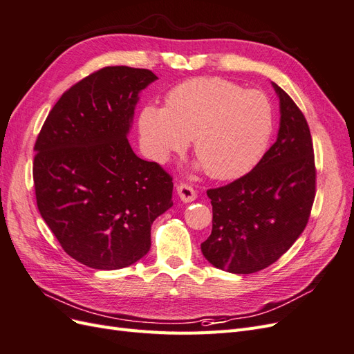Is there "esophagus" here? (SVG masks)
I'll return each instance as SVG.
<instances>
[{
    "label": "esophagus",
    "mask_w": 354,
    "mask_h": 354,
    "mask_svg": "<svg viewBox=\"0 0 354 354\" xmlns=\"http://www.w3.org/2000/svg\"><path fill=\"white\" fill-rule=\"evenodd\" d=\"M177 195L183 202H192V201H195L196 196H198L196 190L189 185H185V183L177 185Z\"/></svg>",
    "instance_id": "obj_1"
}]
</instances>
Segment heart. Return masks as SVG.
<instances>
[{"label":"heart","instance_id":"1","mask_svg":"<svg viewBox=\"0 0 354 354\" xmlns=\"http://www.w3.org/2000/svg\"><path fill=\"white\" fill-rule=\"evenodd\" d=\"M138 131L159 162L185 152L194 138L198 167L212 178L234 180L263 158L273 133V111L260 91H245L217 77L194 78L168 91L165 108L146 104Z\"/></svg>","mask_w":354,"mask_h":354}]
</instances>
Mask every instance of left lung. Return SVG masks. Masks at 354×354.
<instances>
[{"mask_svg":"<svg viewBox=\"0 0 354 354\" xmlns=\"http://www.w3.org/2000/svg\"><path fill=\"white\" fill-rule=\"evenodd\" d=\"M277 138L248 174L207 190L212 230L201 243L217 269L250 274L269 267L306 229L316 194L313 142L303 112L274 82Z\"/></svg>","mask_w":354,"mask_h":354,"instance_id":"1","label":"left lung"}]
</instances>
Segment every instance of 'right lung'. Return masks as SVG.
I'll return each mask as SVG.
<instances>
[{
  "instance_id": "1",
  "label": "right lung",
  "mask_w": 354,
  "mask_h": 354,
  "mask_svg": "<svg viewBox=\"0 0 354 354\" xmlns=\"http://www.w3.org/2000/svg\"><path fill=\"white\" fill-rule=\"evenodd\" d=\"M158 77L108 66L62 94L34 151L41 217L72 259L116 270L151 250V226L173 207V177L128 143L138 94Z\"/></svg>"
}]
</instances>
